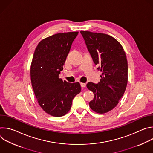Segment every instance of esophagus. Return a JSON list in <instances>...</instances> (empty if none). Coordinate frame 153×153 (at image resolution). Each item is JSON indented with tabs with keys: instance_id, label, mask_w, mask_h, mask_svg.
<instances>
[{
	"instance_id": "1",
	"label": "esophagus",
	"mask_w": 153,
	"mask_h": 153,
	"mask_svg": "<svg viewBox=\"0 0 153 153\" xmlns=\"http://www.w3.org/2000/svg\"><path fill=\"white\" fill-rule=\"evenodd\" d=\"M86 85V84L85 83H80V85H81V86L82 87V88H83V87H85Z\"/></svg>"
}]
</instances>
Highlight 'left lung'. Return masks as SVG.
Masks as SVG:
<instances>
[{"label": "left lung", "mask_w": 153, "mask_h": 153, "mask_svg": "<svg viewBox=\"0 0 153 153\" xmlns=\"http://www.w3.org/2000/svg\"><path fill=\"white\" fill-rule=\"evenodd\" d=\"M86 45L97 70L100 82H88V90L94 94L89 105L99 114L112 110L123 96L128 82V62L120 43L114 37L103 33L81 31Z\"/></svg>", "instance_id": "8db88e82"}]
</instances>
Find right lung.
Returning <instances> with one entry per match:
<instances>
[{"mask_svg": "<svg viewBox=\"0 0 153 153\" xmlns=\"http://www.w3.org/2000/svg\"><path fill=\"white\" fill-rule=\"evenodd\" d=\"M78 33H58L43 39L33 55L30 69L33 88L39 105L53 116L66 114L74 97L81 91L79 82L69 83L59 77Z\"/></svg>", "mask_w": 153, "mask_h": 153, "instance_id": "right-lung-1", "label": "right lung"}]
</instances>
